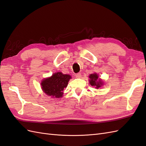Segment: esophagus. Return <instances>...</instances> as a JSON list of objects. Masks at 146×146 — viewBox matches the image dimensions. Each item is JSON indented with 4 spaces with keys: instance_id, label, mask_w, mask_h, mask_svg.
Listing matches in <instances>:
<instances>
[{
    "instance_id": "esophagus-1",
    "label": "esophagus",
    "mask_w": 146,
    "mask_h": 146,
    "mask_svg": "<svg viewBox=\"0 0 146 146\" xmlns=\"http://www.w3.org/2000/svg\"><path fill=\"white\" fill-rule=\"evenodd\" d=\"M81 73H77L76 74V78H81Z\"/></svg>"
}]
</instances>
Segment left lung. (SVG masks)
<instances>
[{"label": "left lung", "instance_id": "8db88e82", "mask_svg": "<svg viewBox=\"0 0 146 146\" xmlns=\"http://www.w3.org/2000/svg\"><path fill=\"white\" fill-rule=\"evenodd\" d=\"M98 76L96 73L91 74L89 76V78H90L89 82H90V85L92 86H95V87L96 89H98L99 87H100L103 85L102 81L100 80V79L98 80Z\"/></svg>", "mask_w": 146, "mask_h": 146}]
</instances>
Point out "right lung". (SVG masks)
Returning a JSON list of instances; mask_svg holds the SVG:
<instances>
[{"label": "right lung", "instance_id": "1", "mask_svg": "<svg viewBox=\"0 0 146 146\" xmlns=\"http://www.w3.org/2000/svg\"><path fill=\"white\" fill-rule=\"evenodd\" d=\"M71 78L68 74H64L61 72L56 73L50 78L44 79L41 82V87L44 92L54 98H60L63 95L64 88L67 86Z\"/></svg>", "mask_w": 146, "mask_h": 146}]
</instances>
